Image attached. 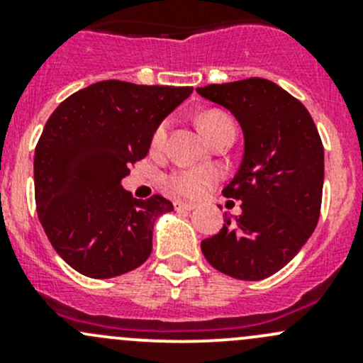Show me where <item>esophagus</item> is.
Listing matches in <instances>:
<instances>
[{
	"instance_id": "34e87169",
	"label": "esophagus",
	"mask_w": 363,
	"mask_h": 363,
	"mask_svg": "<svg viewBox=\"0 0 363 363\" xmlns=\"http://www.w3.org/2000/svg\"><path fill=\"white\" fill-rule=\"evenodd\" d=\"M174 205H175V211H193V208H196V203L184 202V200H177Z\"/></svg>"
}]
</instances>
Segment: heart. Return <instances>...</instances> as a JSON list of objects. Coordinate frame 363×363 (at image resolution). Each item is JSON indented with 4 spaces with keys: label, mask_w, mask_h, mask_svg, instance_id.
<instances>
[{
    "label": "heart",
    "mask_w": 363,
    "mask_h": 363,
    "mask_svg": "<svg viewBox=\"0 0 363 363\" xmlns=\"http://www.w3.org/2000/svg\"><path fill=\"white\" fill-rule=\"evenodd\" d=\"M199 124L202 128L203 135L207 138L214 137L219 130L226 126H233L232 119L226 116L225 112L219 111H208L203 112L199 117ZM168 133V123H161L156 128L155 135H152V147L160 149L161 145L167 140ZM216 181V174L212 170H205V168H193V170H177L174 174L167 175L164 179V184L172 189L177 195L184 196H199L200 193L205 191V188L212 184Z\"/></svg>",
    "instance_id": "obj_1"
}]
</instances>
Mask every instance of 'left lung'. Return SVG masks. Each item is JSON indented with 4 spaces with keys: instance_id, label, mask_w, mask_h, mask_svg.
Returning a JSON list of instances; mask_svg holds the SVG:
<instances>
[{
    "instance_id": "8db88e82",
    "label": "left lung",
    "mask_w": 363,
    "mask_h": 363,
    "mask_svg": "<svg viewBox=\"0 0 363 363\" xmlns=\"http://www.w3.org/2000/svg\"><path fill=\"white\" fill-rule=\"evenodd\" d=\"M196 93L232 112L244 135L240 167L223 189L242 212L226 214L223 228L202 240V252L226 276L265 279L295 258L320 219V133L307 108L272 80L251 77Z\"/></svg>"
}]
</instances>
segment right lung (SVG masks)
I'll list each match as a JSON object with an SVG mask.
<instances>
[{
  "label": "right lung",
  "mask_w": 363,
  "mask_h": 363,
  "mask_svg": "<svg viewBox=\"0 0 363 363\" xmlns=\"http://www.w3.org/2000/svg\"><path fill=\"white\" fill-rule=\"evenodd\" d=\"M191 93L101 80L68 96L47 121L35 149L36 211L54 250L82 276H121L151 255L156 219L174 205L158 195L133 199L121 182Z\"/></svg>",
  "instance_id": "obj_1"
}]
</instances>
